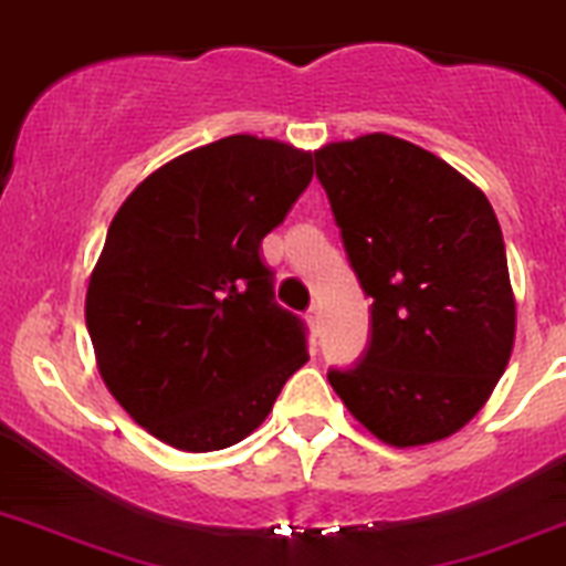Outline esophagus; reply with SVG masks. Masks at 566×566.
<instances>
[{"label": "esophagus", "instance_id": "esophagus-1", "mask_svg": "<svg viewBox=\"0 0 566 566\" xmlns=\"http://www.w3.org/2000/svg\"><path fill=\"white\" fill-rule=\"evenodd\" d=\"M306 321H310L312 332L321 334V323H323V317H321V306L312 304V306H310V312H306Z\"/></svg>", "mask_w": 566, "mask_h": 566}]
</instances>
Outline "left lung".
Segmentation results:
<instances>
[{"label":"left lung","instance_id":"1","mask_svg":"<svg viewBox=\"0 0 566 566\" xmlns=\"http://www.w3.org/2000/svg\"><path fill=\"white\" fill-rule=\"evenodd\" d=\"M317 179L370 304V343L334 392L381 442L468 426L514 348V293L486 196L431 151L373 135L315 151Z\"/></svg>","mask_w":566,"mask_h":566}]
</instances>
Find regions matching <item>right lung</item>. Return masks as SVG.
Returning a JSON list of instances; mask_svg holds the SVG:
<instances>
[{"label": "right lung", "mask_w": 566, "mask_h": 566, "mask_svg": "<svg viewBox=\"0 0 566 566\" xmlns=\"http://www.w3.org/2000/svg\"><path fill=\"white\" fill-rule=\"evenodd\" d=\"M310 182V151L229 135L157 168L115 212L85 323L113 398L166 446L245 440L310 359L260 256Z\"/></svg>", "instance_id": "1"}]
</instances>
